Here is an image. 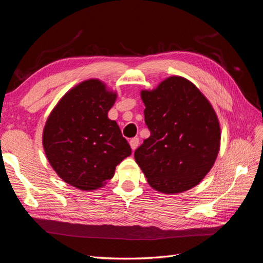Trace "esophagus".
Listing matches in <instances>:
<instances>
[{
  "label": "esophagus",
  "mask_w": 263,
  "mask_h": 263,
  "mask_svg": "<svg viewBox=\"0 0 263 263\" xmlns=\"http://www.w3.org/2000/svg\"><path fill=\"white\" fill-rule=\"evenodd\" d=\"M139 143H140L139 138H133L130 140V145H131V148L133 149V151L139 146Z\"/></svg>",
  "instance_id": "1"
}]
</instances>
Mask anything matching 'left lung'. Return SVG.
I'll list each match as a JSON object with an SVG mask.
<instances>
[{
  "label": "left lung",
  "instance_id": "left-lung-1",
  "mask_svg": "<svg viewBox=\"0 0 263 263\" xmlns=\"http://www.w3.org/2000/svg\"><path fill=\"white\" fill-rule=\"evenodd\" d=\"M144 120L151 136L134 159L154 190L189 191L199 184L216 161L220 126L212 104L183 77H168L152 91L142 90Z\"/></svg>",
  "mask_w": 263,
  "mask_h": 263
}]
</instances>
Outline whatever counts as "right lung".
<instances>
[{"instance_id":"right-lung-1","label":"right lung","mask_w":263,"mask_h":263,"mask_svg":"<svg viewBox=\"0 0 263 263\" xmlns=\"http://www.w3.org/2000/svg\"><path fill=\"white\" fill-rule=\"evenodd\" d=\"M116 99L100 80H86L67 92L47 119L43 145L48 162L78 190L100 189L131 155L119 125L108 118Z\"/></svg>"}]
</instances>
